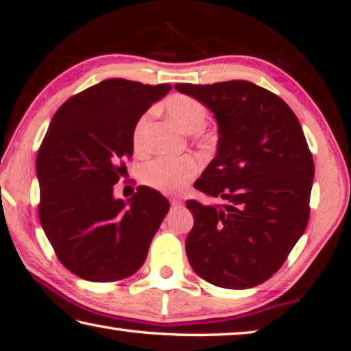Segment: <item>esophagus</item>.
I'll use <instances>...</instances> for the list:
<instances>
[{"instance_id":"obj_1","label":"esophagus","mask_w":351,"mask_h":351,"mask_svg":"<svg viewBox=\"0 0 351 351\" xmlns=\"http://www.w3.org/2000/svg\"><path fill=\"white\" fill-rule=\"evenodd\" d=\"M171 206H173V207H181L182 206V201L181 199H171Z\"/></svg>"}]
</instances>
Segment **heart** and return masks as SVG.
I'll use <instances>...</instances> for the list:
<instances>
[{"mask_svg": "<svg viewBox=\"0 0 351 351\" xmlns=\"http://www.w3.org/2000/svg\"><path fill=\"white\" fill-rule=\"evenodd\" d=\"M165 110L171 119L186 132L197 133L207 122V106L201 100L187 94H173L165 100ZM150 123V111L142 114L133 130L134 150H144L147 130ZM199 162L193 156L167 158L159 156L152 159L142 167V181L150 187L161 190L164 193H178L187 186V182L198 173Z\"/></svg>", "mask_w": 351, "mask_h": 351, "instance_id": "heart-1", "label": "heart"}]
</instances>
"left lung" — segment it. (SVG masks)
I'll list each match as a JSON object with an SVG mask.
<instances>
[{"instance_id":"8db88e82","label":"left lung","mask_w":351,"mask_h":351,"mask_svg":"<svg viewBox=\"0 0 351 351\" xmlns=\"http://www.w3.org/2000/svg\"><path fill=\"white\" fill-rule=\"evenodd\" d=\"M217 117L218 152L195 189L224 204L189 199L193 271L219 288L257 287L282 268L310 219L313 154L293 110L246 80L176 83Z\"/></svg>"}]
</instances>
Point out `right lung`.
Segmentation results:
<instances>
[{
    "label": "right lung",
    "mask_w": 351,
    "mask_h": 351,
    "mask_svg": "<svg viewBox=\"0 0 351 351\" xmlns=\"http://www.w3.org/2000/svg\"><path fill=\"white\" fill-rule=\"evenodd\" d=\"M171 90L108 79L69 97L37 153L38 217L60 263L90 282H116L144 265L170 203L139 186L125 206L112 186L133 154L138 119Z\"/></svg>",
    "instance_id": "add662e5"
}]
</instances>
